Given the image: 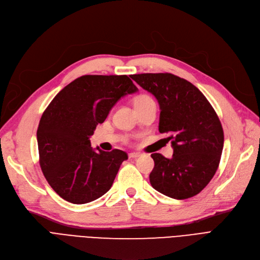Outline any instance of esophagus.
<instances>
[{"mask_svg": "<svg viewBox=\"0 0 260 260\" xmlns=\"http://www.w3.org/2000/svg\"><path fill=\"white\" fill-rule=\"evenodd\" d=\"M139 156H140L139 153H129V154H128V157H129V158H138Z\"/></svg>", "mask_w": 260, "mask_h": 260, "instance_id": "esophagus-1", "label": "esophagus"}]
</instances>
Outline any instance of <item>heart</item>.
I'll use <instances>...</instances> for the list:
<instances>
[{
    "label": "heart",
    "mask_w": 260,
    "mask_h": 260,
    "mask_svg": "<svg viewBox=\"0 0 260 260\" xmlns=\"http://www.w3.org/2000/svg\"><path fill=\"white\" fill-rule=\"evenodd\" d=\"M148 101H152V99L146 95V94H141L139 96L136 98V100H135V104H139V103H143V102H148Z\"/></svg>",
    "instance_id": "b5f03b06"
}]
</instances>
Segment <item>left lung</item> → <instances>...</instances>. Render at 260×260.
Returning <instances> with one entry per match:
<instances>
[{
  "label": "left lung",
  "instance_id": "obj_1",
  "mask_svg": "<svg viewBox=\"0 0 260 260\" xmlns=\"http://www.w3.org/2000/svg\"><path fill=\"white\" fill-rule=\"evenodd\" d=\"M151 92L160 107L159 133L170 135L172 158L152 154V187L167 197L185 200L204 189L216 173L224 143L221 122L208 100L190 82L171 73L131 76Z\"/></svg>",
  "mask_w": 260,
  "mask_h": 260
}]
</instances>
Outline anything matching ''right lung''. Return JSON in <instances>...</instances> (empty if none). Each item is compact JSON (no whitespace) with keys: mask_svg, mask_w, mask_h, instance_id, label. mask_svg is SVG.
<instances>
[{"mask_svg":"<svg viewBox=\"0 0 260 260\" xmlns=\"http://www.w3.org/2000/svg\"><path fill=\"white\" fill-rule=\"evenodd\" d=\"M137 91L127 75H83L52 100L37 141L42 173L60 198L85 204L110 189L127 154L94 150L89 138L121 98Z\"/></svg>","mask_w":260,"mask_h":260,"instance_id":"obj_1","label":"right lung"}]
</instances>
